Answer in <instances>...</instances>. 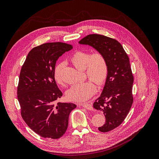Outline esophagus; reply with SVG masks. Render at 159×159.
<instances>
[{
  "mask_svg": "<svg viewBox=\"0 0 159 159\" xmlns=\"http://www.w3.org/2000/svg\"><path fill=\"white\" fill-rule=\"evenodd\" d=\"M79 105H80V106L83 107L89 110H92L93 107H92V105L90 103H83V104H79Z\"/></svg>",
  "mask_w": 159,
  "mask_h": 159,
  "instance_id": "1",
  "label": "esophagus"
}]
</instances>
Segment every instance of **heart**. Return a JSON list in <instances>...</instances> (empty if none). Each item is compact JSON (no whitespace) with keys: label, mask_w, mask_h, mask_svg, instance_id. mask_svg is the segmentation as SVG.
Wrapping results in <instances>:
<instances>
[{"label":"heart","mask_w":159,"mask_h":159,"mask_svg":"<svg viewBox=\"0 0 159 159\" xmlns=\"http://www.w3.org/2000/svg\"><path fill=\"white\" fill-rule=\"evenodd\" d=\"M70 62L79 70H84L90 80L73 85L67 91L66 96L70 101L83 102L89 99L96 91V86L103 85L106 81L109 67L107 59L103 53L95 52L90 54L87 51H77L70 57ZM65 63L57 64L54 70V79L60 85H63L61 70Z\"/></svg>","instance_id":"1"}]
</instances>
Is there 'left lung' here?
Segmentation results:
<instances>
[{
  "label": "left lung",
  "instance_id": "8db88e82",
  "mask_svg": "<svg viewBox=\"0 0 159 159\" xmlns=\"http://www.w3.org/2000/svg\"><path fill=\"white\" fill-rule=\"evenodd\" d=\"M79 44L92 46L107 59V78L101 96L93 106L102 111L105 116V123L98 130L107 132L122 124L133 103L134 76L129 57L120 43L104 35L89 34Z\"/></svg>",
  "mask_w": 159,
  "mask_h": 159
}]
</instances>
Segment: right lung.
I'll return each mask as SVG.
<instances>
[{"instance_id": "right-lung-1", "label": "right lung", "mask_w": 159, "mask_h": 159, "mask_svg": "<svg viewBox=\"0 0 159 159\" xmlns=\"http://www.w3.org/2000/svg\"><path fill=\"white\" fill-rule=\"evenodd\" d=\"M73 46L49 43L34 47L21 67L17 86L21 115L32 130L44 138L58 139L66 132L76 105L57 102L62 96L54 79L56 61Z\"/></svg>"}]
</instances>
